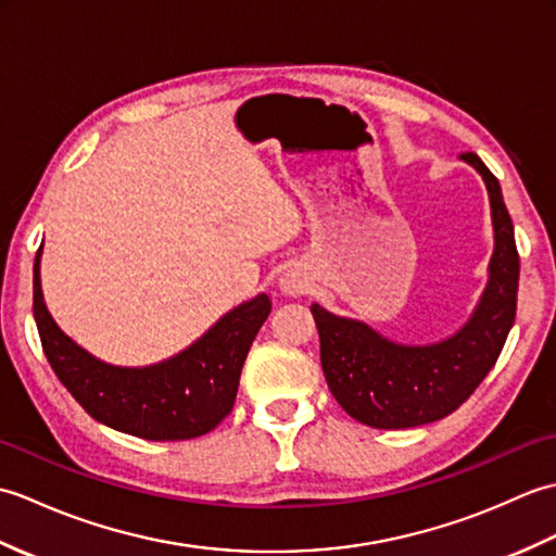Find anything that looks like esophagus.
<instances>
[{
  "instance_id": "obj_1",
  "label": "esophagus",
  "mask_w": 556,
  "mask_h": 556,
  "mask_svg": "<svg viewBox=\"0 0 556 556\" xmlns=\"http://www.w3.org/2000/svg\"><path fill=\"white\" fill-rule=\"evenodd\" d=\"M281 291L289 293V296H299V293L305 291V285L296 277H285L281 279Z\"/></svg>"
}]
</instances>
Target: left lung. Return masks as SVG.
<instances>
[{
  "instance_id": "1",
  "label": "left lung",
  "mask_w": 556,
  "mask_h": 556,
  "mask_svg": "<svg viewBox=\"0 0 556 556\" xmlns=\"http://www.w3.org/2000/svg\"><path fill=\"white\" fill-rule=\"evenodd\" d=\"M464 160L488 184L494 227L490 281L470 323L432 346H401L368 325L313 305L329 392L351 418L380 430L416 428L446 418L494 368L516 320L518 251L502 188L476 152Z\"/></svg>"
}]
</instances>
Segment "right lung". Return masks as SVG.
I'll use <instances>...</instances> for the list:
<instances>
[{
    "label": "right lung",
    "mask_w": 556,
    "mask_h": 556,
    "mask_svg": "<svg viewBox=\"0 0 556 556\" xmlns=\"http://www.w3.org/2000/svg\"><path fill=\"white\" fill-rule=\"evenodd\" d=\"M269 311V299L260 293L179 356L150 368H114L56 327L42 301L40 248L35 255L33 315L54 375L88 416L140 440L179 442L215 430L233 408L248 349Z\"/></svg>",
    "instance_id": "add662e5"
}]
</instances>
